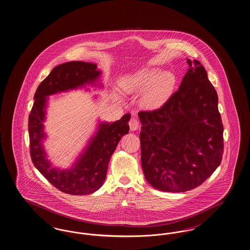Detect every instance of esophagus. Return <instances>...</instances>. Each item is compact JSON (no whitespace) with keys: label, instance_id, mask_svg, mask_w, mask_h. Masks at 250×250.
Returning <instances> with one entry per match:
<instances>
[{"label":"esophagus","instance_id":"obj_1","mask_svg":"<svg viewBox=\"0 0 250 250\" xmlns=\"http://www.w3.org/2000/svg\"><path fill=\"white\" fill-rule=\"evenodd\" d=\"M129 127L131 131H136V130L139 129V127H140L139 121L135 118H131L129 122Z\"/></svg>","mask_w":250,"mask_h":250}]
</instances>
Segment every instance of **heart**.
I'll return each instance as SVG.
<instances>
[{
    "label": "heart",
    "mask_w": 250,
    "mask_h": 250,
    "mask_svg": "<svg viewBox=\"0 0 250 250\" xmlns=\"http://www.w3.org/2000/svg\"><path fill=\"white\" fill-rule=\"evenodd\" d=\"M177 84L176 76L159 68H145L124 76L119 86L124 94L141 93L140 104L145 110H157L167 103ZM119 98L118 95H116Z\"/></svg>",
    "instance_id": "heart-1"
}]
</instances>
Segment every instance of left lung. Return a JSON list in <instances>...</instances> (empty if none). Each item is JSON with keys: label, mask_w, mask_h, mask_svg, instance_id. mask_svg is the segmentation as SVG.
Masks as SVG:
<instances>
[{"label": "left lung", "mask_w": 250, "mask_h": 250, "mask_svg": "<svg viewBox=\"0 0 250 250\" xmlns=\"http://www.w3.org/2000/svg\"><path fill=\"white\" fill-rule=\"evenodd\" d=\"M180 88L160 109L140 111L141 166L154 189L168 192L192 190L220 165L223 125L217 91L198 60Z\"/></svg>", "instance_id": "left-lung-1"}]
</instances>
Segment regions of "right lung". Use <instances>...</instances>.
<instances>
[{"label": "right lung", "mask_w": 250, "mask_h": 250, "mask_svg": "<svg viewBox=\"0 0 250 250\" xmlns=\"http://www.w3.org/2000/svg\"><path fill=\"white\" fill-rule=\"evenodd\" d=\"M101 70L97 64L70 61L55 67L39 84L29 116V135L31 161L41 174L57 189L69 194L84 195L99 190L103 185L110 157L123 136L128 134L130 113L120 120H98L94 134L68 168L53 166L44 148L47 134L43 123L46 120L49 96L87 85L103 88ZM86 90H89L87 88ZM97 99V96L95 97Z\"/></svg>", "instance_id": "right-lung-1"}]
</instances>
